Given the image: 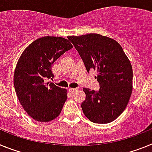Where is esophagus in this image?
<instances>
[{"instance_id":"1","label":"esophagus","mask_w":152,"mask_h":152,"mask_svg":"<svg viewBox=\"0 0 152 152\" xmlns=\"http://www.w3.org/2000/svg\"><path fill=\"white\" fill-rule=\"evenodd\" d=\"M77 88H70L69 91L70 93H72V94H74V93L77 92Z\"/></svg>"}]
</instances>
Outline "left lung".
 Here are the masks:
<instances>
[{
  "label": "left lung",
  "instance_id": "8db88e82",
  "mask_svg": "<svg viewBox=\"0 0 152 152\" xmlns=\"http://www.w3.org/2000/svg\"><path fill=\"white\" fill-rule=\"evenodd\" d=\"M78 52L87 71L96 70L100 90L84 88L81 108L95 123H109L125 110L132 91L133 72L130 61L116 40L96 33L68 36Z\"/></svg>",
  "mask_w": 152,
  "mask_h": 152
}]
</instances>
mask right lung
<instances>
[{"label":"right lung","instance_id":"obj_1","mask_svg":"<svg viewBox=\"0 0 152 152\" xmlns=\"http://www.w3.org/2000/svg\"><path fill=\"white\" fill-rule=\"evenodd\" d=\"M73 48L66 39L45 36L33 41L17 61L13 84L18 100L29 116L49 122L58 116L67 100V90L45 82L53 77L52 64Z\"/></svg>","mask_w":152,"mask_h":152}]
</instances>
